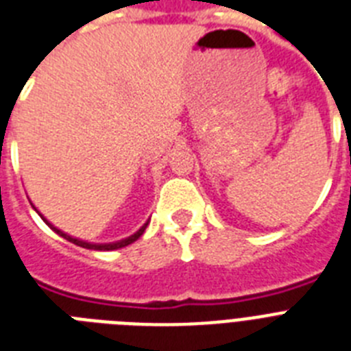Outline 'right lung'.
<instances>
[{"mask_svg":"<svg viewBox=\"0 0 351 351\" xmlns=\"http://www.w3.org/2000/svg\"><path fill=\"white\" fill-rule=\"evenodd\" d=\"M41 218H43V216H41ZM43 220H45V218H43ZM45 221H47V220H45ZM47 223H48V221H47ZM48 225H50V223H48ZM50 227H52V229L56 230L57 234L62 236V238H64V240L72 241V243L79 245V247H84V249H95V250H115V249H121V247H126V245H130V243H133V241L138 240V238H141V236L144 234V230H146L147 223L144 225V227H142V229L138 230V232H135V234H133V236H130V238H126V240L117 241V243H106V245H93V243H86V241L75 240V238H72V236L64 234V232H61V230H59V229H56V227H53V225H50Z\"/></svg>","mask_w":351,"mask_h":351,"instance_id":"obj_1","label":"right lung"}]
</instances>
